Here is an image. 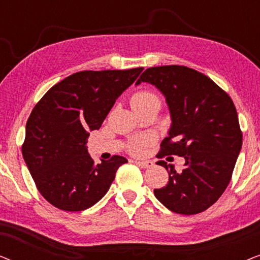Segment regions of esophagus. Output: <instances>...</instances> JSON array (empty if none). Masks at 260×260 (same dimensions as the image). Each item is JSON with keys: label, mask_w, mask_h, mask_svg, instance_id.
<instances>
[{"label": "esophagus", "mask_w": 260, "mask_h": 260, "mask_svg": "<svg viewBox=\"0 0 260 260\" xmlns=\"http://www.w3.org/2000/svg\"><path fill=\"white\" fill-rule=\"evenodd\" d=\"M136 165L142 167V168H150V167L154 166V162L152 161H136Z\"/></svg>", "instance_id": "34e87169"}]
</instances>
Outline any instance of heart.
Wrapping results in <instances>:
<instances>
[{
	"instance_id": "1",
	"label": "heart",
	"mask_w": 260,
	"mask_h": 260,
	"mask_svg": "<svg viewBox=\"0 0 260 260\" xmlns=\"http://www.w3.org/2000/svg\"><path fill=\"white\" fill-rule=\"evenodd\" d=\"M130 103L134 110L148 108V106H158L159 108V104H161L158 95L154 93V92L148 90H141L135 92L133 97L130 99ZM150 142L151 138L149 136L134 137L133 140L129 142V144H127V150H129L131 154L138 155L143 151V149L147 147Z\"/></svg>"
}]
</instances>
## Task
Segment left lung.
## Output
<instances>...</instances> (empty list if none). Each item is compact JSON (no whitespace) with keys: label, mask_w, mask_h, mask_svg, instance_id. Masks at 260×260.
Returning <instances> with one entry per match:
<instances>
[{"label":"left lung","mask_w":260,"mask_h":260,"mask_svg":"<svg viewBox=\"0 0 260 260\" xmlns=\"http://www.w3.org/2000/svg\"><path fill=\"white\" fill-rule=\"evenodd\" d=\"M144 81L165 94L172 115L157 157L176 155L186 161L180 172L157 162L168 170L169 181L154 189L155 197L174 213L204 212L229 186L243 144L234 103L211 78L187 66L150 67L136 84Z\"/></svg>","instance_id":"left-lung-1"}]
</instances>
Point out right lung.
I'll return each instance as SVG.
<instances>
[{
    "label": "right lung",
    "instance_id": "add662e5",
    "mask_svg": "<svg viewBox=\"0 0 260 260\" xmlns=\"http://www.w3.org/2000/svg\"><path fill=\"white\" fill-rule=\"evenodd\" d=\"M143 67L81 71L46 92L26 124L24 162L40 194L66 212L90 208L106 194L116 172L126 163L113 155L94 163L87 152L88 131L99 129Z\"/></svg>",
    "mask_w": 260,
    "mask_h": 260
}]
</instances>
